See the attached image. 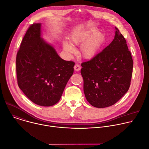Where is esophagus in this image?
I'll return each mask as SVG.
<instances>
[{"label":"esophagus","instance_id":"obj_1","mask_svg":"<svg viewBox=\"0 0 149 149\" xmlns=\"http://www.w3.org/2000/svg\"><path fill=\"white\" fill-rule=\"evenodd\" d=\"M74 68L75 71H79L81 70V67L78 64H75L74 67Z\"/></svg>","mask_w":149,"mask_h":149}]
</instances>
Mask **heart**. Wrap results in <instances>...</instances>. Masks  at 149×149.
<instances>
[{"label":"heart","instance_id":"obj_1","mask_svg":"<svg viewBox=\"0 0 149 149\" xmlns=\"http://www.w3.org/2000/svg\"><path fill=\"white\" fill-rule=\"evenodd\" d=\"M97 29L89 26L75 33L71 37L72 43L74 45H82L80 53L85 59H92L100 52L105 41V36L101 32H97ZM63 49L67 52L75 53L74 48L67 42L63 44Z\"/></svg>","mask_w":149,"mask_h":149}]
</instances>
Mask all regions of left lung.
<instances>
[{
    "label": "left lung",
    "instance_id": "obj_1",
    "mask_svg": "<svg viewBox=\"0 0 149 149\" xmlns=\"http://www.w3.org/2000/svg\"><path fill=\"white\" fill-rule=\"evenodd\" d=\"M115 29L111 43L91 60L81 63L85 96L97 108L114 105L130 86L133 61L124 37Z\"/></svg>",
    "mask_w": 149,
    "mask_h": 149
}]
</instances>
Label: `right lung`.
I'll use <instances>...</instances> for the list:
<instances>
[{
	"mask_svg": "<svg viewBox=\"0 0 149 149\" xmlns=\"http://www.w3.org/2000/svg\"><path fill=\"white\" fill-rule=\"evenodd\" d=\"M40 24L27 30L16 55L17 84L35 104L49 107L60 100L75 63L62 59L41 38Z\"/></svg>",
	"mask_w": 149,
	"mask_h": 149,
	"instance_id": "right-lung-1",
	"label": "right lung"
}]
</instances>
